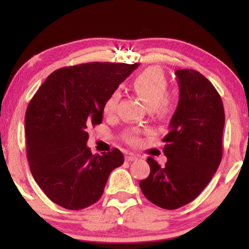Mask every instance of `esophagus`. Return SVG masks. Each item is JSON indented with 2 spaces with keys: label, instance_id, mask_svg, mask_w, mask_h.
<instances>
[{
  "label": "esophagus",
  "instance_id": "1",
  "mask_svg": "<svg viewBox=\"0 0 249 249\" xmlns=\"http://www.w3.org/2000/svg\"><path fill=\"white\" fill-rule=\"evenodd\" d=\"M137 159L138 158L134 154V153H127V154H125V161H128V162L136 161Z\"/></svg>",
  "mask_w": 249,
  "mask_h": 249
}]
</instances>
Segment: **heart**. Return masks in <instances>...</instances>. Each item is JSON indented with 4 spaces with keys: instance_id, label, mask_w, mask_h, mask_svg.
I'll return each mask as SVG.
<instances>
[{
    "instance_id": "1",
    "label": "heart",
    "mask_w": 249,
    "mask_h": 249,
    "mask_svg": "<svg viewBox=\"0 0 249 249\" xmlns=\"http://www.w3.org/2000/svg\"><path fill=\"white\" fill-rule=\"evenodd\" d=\"M134 86L136 91L141 95L145 104L151 110H156L161 113H168L171 110V100L166 95L169 90V81L164 71L161 68L151 67L142 71L136 77ZM120 96V89H114L108 95L103 105V112L105 115L111 117L115 113ZM124 141L132 145L137 144L138 131L130 130L125 132Z\"/></svg>"
}]
</instances>
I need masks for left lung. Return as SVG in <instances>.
<instances>
[{
	"label": "left lung",
	"mask_w": 249,
	"mask_h": 249,
	"mask_svg": "<svg viewBox=\"0 0 249 249\" xmlns=\"http://www.w3.org/2000/svg\"><path fill=\"white\" fill-rule=\"evenodd\" d=\"M179 102L163 138L161 166L147 159L149 176L139 182L146 198L165 210L179 209L196 198L211 181L222 160L223 103L210 80L198 71H176Z\"/></svg>",
	"instance_id": "left-lung-1"
}]
</instances>
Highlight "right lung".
Masks as SVG:
<instances>
[{"label": "right lung", "mask_w": 249, "mask_h": 249, "mask_svg": "<svg viewBox=\"0 0 249 249\" xmlns=\"http://www.w3.org/2000/svg\"><path fill=\"white\" fill-rule=\"evenodd\" d=\"M139 63L90 62L55 70L29 102L25 115L27 159L35 181L53 203L83 210L103 195L124 164L118 148L91 154L88 129L103 120L108 95Z\"/></svg>", "instance_id": "obj_1"}]
</instances>
